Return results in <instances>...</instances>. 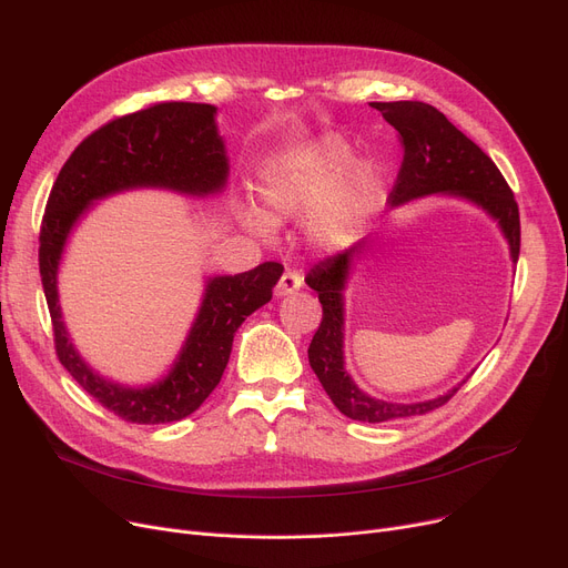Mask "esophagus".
Segmentation results:
<instances>
[{"label": "esophagus", "mask_w": 568, "mask_h": 568, "mask_svg": "<svg viewBox=\"0 0 568 568\" xmlns=\"http://www.w3.org/2000/svg\"><path fill=\"white\" fill-rule=\"evenodd\" d=\"M304 285V276L294 268H287V272L281 276V281L276 283V296H290L294 292H300V287Z\"/></svg>", "instance_id": "34e87169"}]
</instances>
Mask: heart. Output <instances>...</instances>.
<instances>
[{
	"label": "heart",
	"instance_id": "b5f03b06",
	"mask_svg": "<svg viewBox=\"0 0 568 568\" xmlns=\"http://www.w3.org/2000/svg\"><path fill=\"white\" fill-rule=\"evenodd\" d=\"M352 161V149L324 135L294 154L272 159L260 176L266 216L242 209V223L260 236L272 221L307 219L308 239L320 248H341L373 216L382 195V172L373 161Z\"/></svg>",
	"mask_w": 568,
	"mask_h": 568
}]
</instances>
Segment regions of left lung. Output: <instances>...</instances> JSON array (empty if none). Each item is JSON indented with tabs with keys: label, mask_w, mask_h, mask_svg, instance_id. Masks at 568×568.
<instances>
[{
	"label": "left lung",
	"mask_w": 568,
	"mask_h": 568,
	"mask_svg": "<svg viewBox=\"0 0 568 568\" xmlns=\"http://www.w3.org/2000/svg\"><path fill=\"white\" fill-rule=\"evenodd\" d=\"M389 122L403 144V165L398 170L394 191L389 193L392 206H403L416 197L452 195L463 197L497 221L506 242H509L511 260L520 255V214L518 202L506 184V179L474 144L460 133L437 108L422 101H394L371 103ZM368 251V242L354 244L352 248L317 262L306 276L322 304V322L308 347V362L315 371L326 396L354 422H396L407 416H419L449 403L452 396L465 384V379L444 396L422 403H389L362 392L345 371L343 341H345V296L354 260Z\"/></svg>",
	"instance_id": "1"
}]
</instances>
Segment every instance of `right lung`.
<instances>
[{"label":"right lung","mask_w":568,"mask_h":568,"mask_svg":"<svg viewBox=\"0 0 568 568\" xmlns=\"http://www.w3.org/2000/svg\"><path fill=\"white\" fill-rule=\"evenodd\" d=\"M227 170L214 105L156 103L84 138L50 191L39 236V268L54 349L82 389L124 422L170 424L193 414L221 382L239 326L272 300L283 264L264 262L244 274L209 278L197 317L170 373L154 384L126 386L94 373L69 341L57 292L67 239L97 200L131 189L214 195L223 191Z\"/></svg>","instance_id":"add662e5"}]
</instances>
